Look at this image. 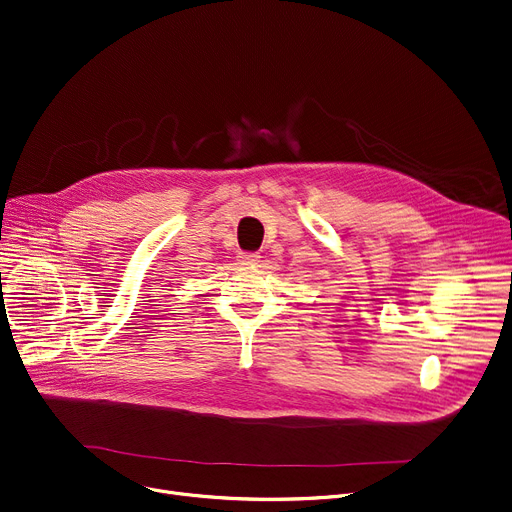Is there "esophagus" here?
I'll return each instance as SVG.
<instances>
[{"instance_id": "esophagus-1", "label": "esophagus", "mask_w": 512, "mask_h": 512, "mask_svg": "<svg viewBox=\"0 0 512 512\" xmlns=\"http://www.w3.org/2000/svg\"><path fill=\"white\" fill-rule=\"evenodd\" d=\"M238 258H240V264H244V266H254L260 260V256L252 254V252H242Z\"/></svg>"}]
</instances>
